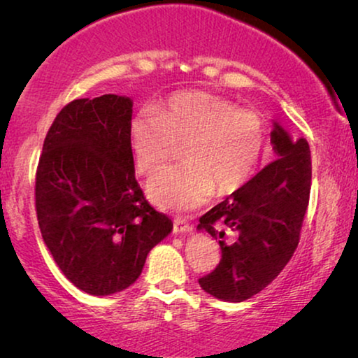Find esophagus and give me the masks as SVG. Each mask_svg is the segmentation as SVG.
I'll list each match as a JSON object with an SVG mask.
<instances>
[{"instance_id":"1","label":"esophagus","mask_w":358,"mask_h":358,"mask_svg":"<svg viewBox=\"0 0 358 358\" xmlns=\"http://www.w3.org/2000/svg\"><path fill=\"white\" fill-rule=\"evenodd\" d=\"M192 231V227L189 223H185L184 220H176L174 222V233L176 234H184Z\"/></svg>"}]
</instances>
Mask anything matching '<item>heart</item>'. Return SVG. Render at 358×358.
<instances>
[{
    "mask_svg": "<svg viewBox=\"0 0 358 358\" xmlns=\"http://www.w3.org/2000/svg\"><path fill=\"white\" fill-rule=\"evenodd\" d=\"M130 143L136 168L150 174L184 143L185 163L161 169L146 192L155 205L189 212L218 195L236 192L252 178L264 155L266 124L256 112L205 91H184L155 110L130 120Z\"/></svg>",
    "mask_w": 358,
    "mask_h": 358,
    "instance_id": "1",
    "label": "heart"
}]
</instances>
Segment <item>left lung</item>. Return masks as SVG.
Returning a JSON list of instances; mask_svg holds the SVG:
<instances>
[{
    "label": "left lung",
    "mask_w": 358,
    "mask_h": 358,
    "mask_svg": "<svg viewBox=\"0 0 358 358\" xmlns=\"http://www.w3.org/2000/svg\"><path fill=\"white\" fill-rule=\"evenodd\" d=\"M271 143L275 161L200 217L197 229L220 243L222 261L199 283L218 300L239 303L264 290L300 241L311 189L310 145L277 122Z\"/></svg>",
    "instance_id": "8db88e82"
}]
</instances>
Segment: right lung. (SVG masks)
Masks as SVG:
<instances>
[{"instance_id":"add662e5","label":"right lung","mask_w":358,"mask_h":358,"mask_svg":"<svg viewBox=\"0 0 358 358\" xmlns=\"http://www.w3.org/2000/svg\"><path fill=\"white\" fill-rule=\"evenodd\" d=\"M134 101L76 99L55 117L36 174L43 243L73 285L87 295L125 290L173 222L146 202L135 179L129 135Z\"/></svg>"}]
</instances>
